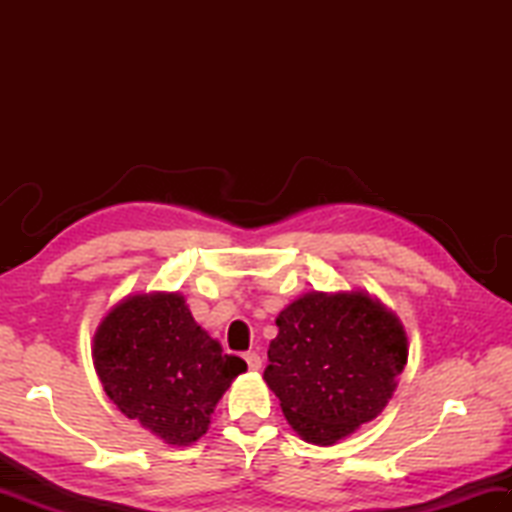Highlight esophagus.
I'll list each match as a JSON object with an SVG mask.
<instances>
[{"label":"esophagus","mask_w":512,"mask_h":512,"mask_svg":"<svg viewBox=\"0 0 512 512\" xmlns=\"http://www.w3.org/2000/svg\"><path fill=\"white\" fill-rule=\"evenodd\" d=\"M244 361H246L250 372H257V369H262V358H259L257 352H246L244 354Z\"/></svg>","instance_id":"esophagus-1"}]
</instances>
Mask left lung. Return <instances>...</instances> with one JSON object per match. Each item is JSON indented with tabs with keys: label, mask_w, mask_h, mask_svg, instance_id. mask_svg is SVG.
<instances>
[{
	"label": "left lung",
	"mask_w": 512,
	"mask_h": 512,
	"mask_svg": "<svg viewBox=\"0 0 512 512\" xmlns=\"http://www.w3.org/2000/svg\"><path fill=\"white\" fill-rule=\"evenodd\" d=\"M264 380L290 427L321 447L374 420L407 365L400 319L365 292H308L277 317Z\"/></svg>",
	"instance_id": "8db88e82"
}]
</instances>
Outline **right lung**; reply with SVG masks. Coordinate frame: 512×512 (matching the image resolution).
Returning <instances> with one entry per match:
<instances>
[{"mask_svg": "<svg viewBox=\"0 0 512 512\" xmlns=\"http://www.w3.org/2000/svg\"><path fill=\"white\" fill-rule=\"evenodd\" d=\"M92 358L114 405L173 447L204 436L224 391L246 372L195 323L180 292L116 303L96 328Z\"/></svg>", "mask_w": 512, "mask_h": 512, "instance_id": "add662e5", "label": "right lung"}]
</instances>
